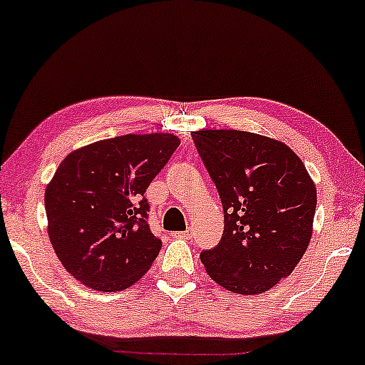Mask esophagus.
<instances>
[{
	"mask_svg": "<svg viewBox=\"0 0 365 365\" xmlns=\"http://www.w3.org/2000/svg\"><path fill=\"white\" fill-rule=\"evenodd\" d=\"M174 238H182V240H189L192 238V230L189 228L186 231H178V233H173Z\"/></svg>",
	"mask_w": 365,
	"mask_h": 365,
	"instance_id": "34e87169",
	"label": "esophagus"
}]
</instances>
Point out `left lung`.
Wrapping results in <instances>:
<instances>
[{
  "label": "left lung",
  "mask_w": 365,
  "mask_h": 365,
  "mask_svg": "<svg viewBox=\"0 0 365 365\" xmlns=\"http://www.w3.org/2000/svg\"><path fill=\"white\" fill-rule=\"evenodd\" d=\"M225 211L223 238L201 253L226 290L257 295L290 275L314 231L317 187L283 142L255 132H191Z\"/></svg>",
  "instance_id": "obj_1"
}]
</instances>
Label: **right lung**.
<instances>
[{"label":"right lung","mask_w":365,"mask_h":365,"mask_svg":"<svg viewBox=\"0 0 365 365\" xmlns=\"http://www.w3.org/2000/svg\"><path fill=\"white\" fill-rule=\"evenodd\" d=\"M181 140L127 134L83 145L61 160L45 191L48 236L65 269L98 292L139 282L163 243L148 225L145 189Z\"/></svg>","instance_id":"right-lung-1"}]
</instances>
